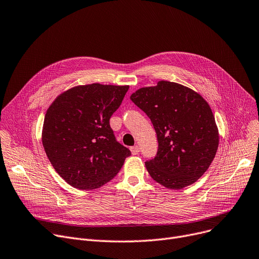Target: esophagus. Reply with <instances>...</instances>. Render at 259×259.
<instances>
[{"instance_id": "obj_1", "label": "esophagus", "mask_w": 259, "mask_h": 259, "mask_svg": "<svg viewBox=\"0 0 259 259\" xmlns=\"http://www.w3.org/2000/svg\"><path fill=\"white\" fill-rule=\"evenodd\" d=\"M130 150H131L132 155H137V154H139V152H140V148H139L138 146H133V147L130 148Z\"/></svg>"}]
</instances>
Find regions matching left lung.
Here are the masks:
<instances>
[{"label":"left lung","instance_id":"left-lung-1","mask_svg":"<svg viewBox=\"0 0 259 259\" xmlns=\"http://www.w3.org/2000/svg\"><path fill=\"white\" fill-rule=\"evenodd\" d=\"M151 119L158 150L145 162L151 178L168 189L195 183L213 161L220 143L214 115L200 94L181 84L159 80L131 94Z\"/></svg>","mask_w":259,"mask_h":259}]
</instances>
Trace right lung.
<instances>
[{
	"instance_id": "obj_1",
	"label": "right lung",
	"mask_w": 259,
	"mask_h": 259,
	"mask_svg": "<svg viewBox=\"0 0 259 259\" xmlns=\"http://www.w3.org/2000/svg\"><path fill=\"white\" fill-rule=\"evenodd\" d=\"M129 86L90 84L60 94L45 115L42 142L48 159L61 178L80 190H93L119 172L128 148L110 127Z\"/></svg>"
}]
</instances>
